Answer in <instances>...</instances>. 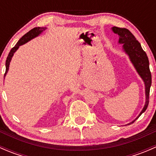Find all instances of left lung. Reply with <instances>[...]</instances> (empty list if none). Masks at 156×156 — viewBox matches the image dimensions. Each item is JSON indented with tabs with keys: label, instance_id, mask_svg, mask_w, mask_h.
Masks as SVG:
<instances>
[{
	"label": "left lung",
	"instance_id": "obj_1",
	"mask_svg": "<svg viewBox=\"0 0 156 156\" xmlns=\"http://www.w3.org/2000/svg\"><path fill=\"white\" fill-rule=\"evenodd\" d=\"M112 30L115 34H117L119 36V43L123 44L124 51L128 55L130 62H132L145 84L146 103L144 108L136 119H137L141 115V114L146 111L149 105V90H150V87L152 84V75L149 70V59H148L146 52L143 50L140 42L136 41V37L128 29L114 26L112 28ZM135 120L127 125L133 123Z\"/></svg>",
	"mask_w": 156,
	"mask_h": 156
}]
</instances>
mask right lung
Here are the masks:
<instances>
[{"label":"right lung","instance_id":"right-lung-1","mask_svg":"<svg viewBox=\"0 0 156 156\" xmlns=\"http://www.w3.org/2000/svg\"><path fill=\"white\" fill-rule=\"evenodd\" d=\"M46 29L47 28H45V27L44 28V27H41V28L36 27V28H34V29H32L31 30H30L29 32H27L26 34H24V35H23V37L20 39V41L17 42L16 44L13 48L11 49V50L8 54V56H7V60H6V72H5V74H4V78H5L6 75H7V72H8V70H9L10 62L11 59H12V56H13L14 53H15V52L18 50V48H20V46H21V45L27 43L28 41H29L31 40L32 38H34V37L38 36L39 34H41L44 31H45V29Z\"/></svg>","mask_w":156,"mask_h":156}]
</instances>
